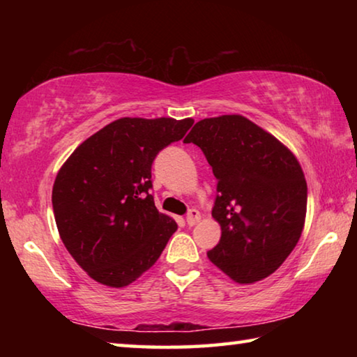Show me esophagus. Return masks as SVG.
<instances>
[{
  "instance_id": "34e87169",
  "label": "esophagus",
  "mask_w": 357,
  "mask_h": 357,
  "mask_svg": "<svg viewBox=\"0 0 357 357\" xmlns=\"http://www.w3.org/2000/svg\"><path fill=\"white\" fill-rule=\"evenodd\" d=\"M185 222L189 227L197 225V223L200 222V213H198L197 209H190L189 214H187V217H185Z\"/></svg>"
}]
</instances>
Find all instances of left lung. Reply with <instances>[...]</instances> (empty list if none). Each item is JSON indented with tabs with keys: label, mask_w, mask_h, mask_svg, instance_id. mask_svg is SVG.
Returning <instances> with one entry per match:
<instances>
[{
	"label": "left lung",
	"mask_w": 357,
	"mask_h": 357,
	"mask_svg": "<svg viewBox=\"0 0 357 357\" xmlns=\"http://www.w3.org/2000/svg\"><path fill=\"white\" fill-rule=\"evenodd\" d=\"M184 142L203 151L217 179L213 217L222 236L208 258L238 283L266 279L304 228L307 183L298 159L241 114L198 121Z\"/></svg>",
	"instance_id": "1"
}]
</instances>
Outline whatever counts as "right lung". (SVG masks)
<instances>
[{"label":"right lung","instance_id":"obj_1","mask_svg":"<svg viewBox=\"0 0 357 357\" xmlns=\"http://www.w3.org/2000/svg\"><path fill=\"white\" fill-rule=\"evenodd\" d=\"M192 124V118H121L86 138L59 168L52 190L59 236L96 282L130 285L176 231L149 193L151 167Z\"/></svg>","mask_w":357,"mask_h":357}]
</instances>
